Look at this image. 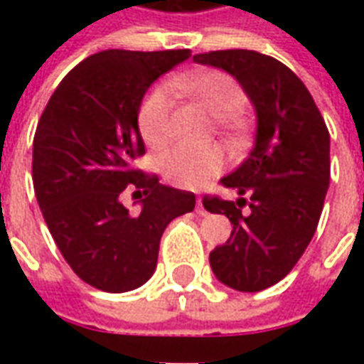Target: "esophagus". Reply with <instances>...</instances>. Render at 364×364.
<instances>
[{"mask_svg":"<svg viewBox=\"0 0 364 364\" xmlns=\"http://www.w3.org/2000/svg\"><path fill=\"white\" fill-rule=\"evenodd\" d=\"M197 214L198 216H206V214H208V210H206L205 205H203V198L200 197L197 198Z\"/></svg>","mask_w":364,"mask_h":364,"instance_id":"obj_1","label":"esophagus"}]
</instances>
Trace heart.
<instances>
[{
	"label": "heart",
	"mask_w": 364,
	"mask_h": 364,
	"mask_svg": "<svg viewBox=\"0 0 364 364\" xmlns=\"http://www.w3.org/2000/svg\"><path fill=\"white\" fill-rule=\"evenodd\" d=\"M173 87L187 91L216 119H232L244 109L242 85L226 72L208 70L181 75ZM173 87L159 83L148 91L138 109V128L150 148H161L169 140V122L173 111ZM161 173L167 181L183 189H198L214 179L224 167V154L218 146H175L159 158Z\"/></svg>",
	"instance_id": "b5f03b06"
}]
</instances>
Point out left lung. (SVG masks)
<instances>
[{"label": "left lung", "mask_w": 364, "mask_h": 364, "mask_svg": "<svg viewBox=\"0 0 364 364\" xmlns=\"http://www.w3.org/2000/svg\"><path fill=\"white\" fill-rule=\"evenodd\" d=\"M195 62L222 68L242 83L257 111L250 158L222 185L240 198L206 195L208 213L226 214V244L210 252L216 279L259 292L284 279L312 240L329 187V132L310 91L279 60L255 50H213ZM250 205L247 213L241 208Z\"/></svg>", "instance_id": "1"}]
</instances>
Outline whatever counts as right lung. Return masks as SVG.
Returning <instances> with one entry per match:
<instances>
[{"instance_id":"obj_1","label":"right lung","mask_w":364,"mask_h":364,"mask_svg":"<svg viewBox=\"0 0 364 364\" xmlns=\"http://www.w3.org/2000/svg\"><path fill=\"white\" fill-rule=\"evenodd\" d=\"M191 50H103L80 62L44 107L33 140V185L44 222L74 273L105 292L142 287L169 222L195 208L191 191L132 166L146 154L138 109L159 75ZM132 190L143 210L119 197Z\"/></svg>"}]
</instances>
